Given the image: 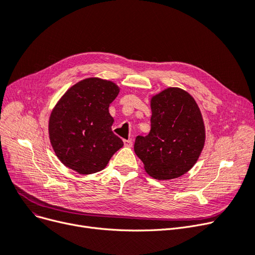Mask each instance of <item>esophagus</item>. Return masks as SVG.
Returning <instances> with one entry per match:
<instances>
[{
	"instance_id": "1",
	"label": "esophagus",
	"mask_w": 255,
	"mask_h": 255,
	"mask_svg": "<svg viewBox=\"0 0 255 255\" xmlns=\"http://www.w3.org/2000/svg\"><path fill=\"white\" fill-rule=\"evenodd\" d=\"M125 147H131L132 146V139H124Z\"/></svg>"
}]
</instances>
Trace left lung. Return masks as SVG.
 Returning a JSON list of instances; mask_svg holds the SVG:
<instances>
[{"label":"left lung","instance_id":"8db88e82","mask_svg":"<svg viewBox=\"0 0 255 255\" xmlns=\"http://www.w3.org/2000/svg\"><path fill=\"white\" fill-rule=\"evenodd\" d=\"M151 130L137 135L134 152L155 179L177 178L192 169L200 155L205 129L194 98L170 87L151 100Z\"/></svg>","mask_w":255,"mask_h":255}]
</instances>
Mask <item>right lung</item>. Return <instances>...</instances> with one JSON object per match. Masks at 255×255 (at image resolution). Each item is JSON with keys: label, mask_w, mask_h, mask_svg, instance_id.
<instances>
[{"label": "right lung", "mask_w": 255, "mask_h": 255, "mask_svg": "<svg viewBox=\"0 0 255 255\" xmlns=\"http://www.w3.org/2000/svg\"><path fill=\"white\" fill-rule=\"evenodd\" d=\"M119 87L112 81L84 79L66 92L50 117L49 134L59 160L79 174L103 170L124 142L113 130L108 108Z\"/></svg>", "instance_id": "1"}]
</instances>
